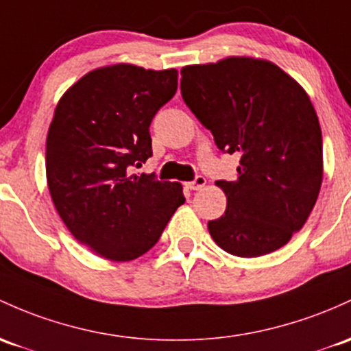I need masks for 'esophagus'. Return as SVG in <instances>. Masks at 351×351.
<instances>
[{
    "instance_id": "obj_1",
    "label": "esophagus",
    "mask_w": 351,
    "mask_h": 351,
    "mask_svg": "<svg viewBox=\"0 0 351 351\" xmlns=\"http://www.w3.org/2000/svg\"><path fill=\"white\" fill-rule=\"evenodd\" d=\"M205 184H206V178H205V176L198 175V176H196V178L193 180V182H188V183H186V188H190V190H202V188L205 186Z\"/></svg>"
}]
</instances>
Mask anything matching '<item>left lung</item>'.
I'll use <instances>...</instances> for the list:
<instances>
[{"label":"left lung","instance_id":"8db88e82","mask_svg":"<svg viewBox=\"0 0 351 351\" xmlns=\"http://www.w3.org/2000/svg\"><path fill=\"white\" fill-rule=\"evenodd\" d=\"M182 96L223 153L234 182L219 180L226 211L208 221L219 248L267 255L310 217L323 180L322 130L306 91L271 61L230 56L182 69Z\"/></svg>","mask_w":351,"mask_h":351}]
</instances>
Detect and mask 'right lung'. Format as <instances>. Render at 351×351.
<instances>
[{"mask_svg":"<svg viewBox=\"0 0 351 351\" xmlns=\"http://www.w3.org/2000/svg\"><path fill=\"white\" fill-rule=\"evenodd\" d=\"M178 71L119 63L86 73L58 101L46 136V180L66 228L95 255L130 261L156 245L180 183L132 175L152 152L149 125Z\"/></svg>","mask_w":351,"mask_h":351,"instance_id":"add662e5","label":"right lung"}]
</instances>
